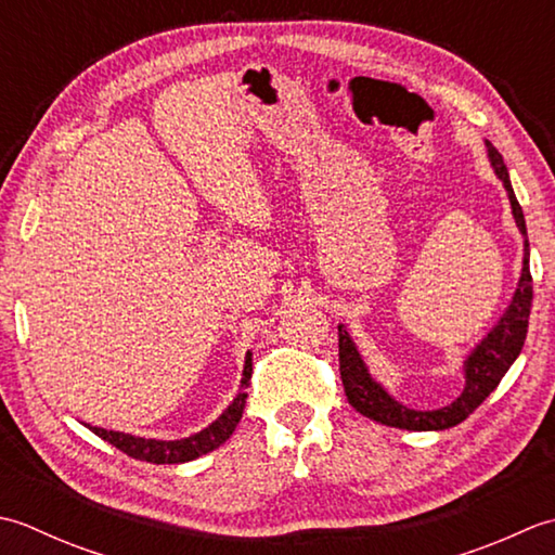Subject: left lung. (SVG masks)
I'll use <instances>...</instances> for the list:
<instances>
[{
    "label": "left lung",
    "mask_w": 555,
    "mask_h": 555,
    "mask_svg": "<svg viewBox=\"0 0 555 555\" xmlns=\"http://www.w3.org/2000/svg\"><path fill=\"white\" fill-rule=\"evenodd\" d=\"M486 155L493 167L495 177L501 179L507 198H511L513 218L519 234L525 236V256H522V273L517 280V289L513 294L511 304H507L505 313L499 319L489 333L474 345L472 352L462 361V373H465V388L455 400L438 410H412V406L395 400L383 386L380 380L371 376L366 361L361 359L359 349L347 333V325H337V340H340V376L347 392L349 404L354 406L359 414L369 416V420L406 428V431H446L450 426H457L465 422L467 416L477 410V406L489 398V395L499 386L501 378L515 364V359L522 352L527 325H529V311H531V275H529V242H527V224L525 212L519 208L515 198V191L511 184V175L503 163V155L486 141Z\"/></svg>",
    "instance_id": "obj_1"
}]
</instances>
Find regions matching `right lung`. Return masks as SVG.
Instances as JSON below:
<instances>
[{"instance_id": "right-lung-1", "label": "right lung", "mask_w": 555, "mask_h": 555, "mask_svg": "<svg viewBox=\"0 0 555 555\" xmlns=\"http://www.w3.org/2000/svg\"><path fill=\"white\" fill-rule=\"evenodd\" d=\"M251 357H254L251 352H246L244 371H242V386H240V392H236V398L228 404V410H224L218 420L208 424L206 428H201V431L194 436L177 438V440H157V438L131 436L124 431H107V428L90 426V424H88V428L95 436L107 440V443L119 448L121 452H127L129 457L153 462V465H182V462H191L201 455H208V452L220 448L224 440L234 434L236 424H240V420H242L246 398H248L246 388H248V380H251V373H254Z\"/></svg>"}]
</instances>
